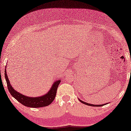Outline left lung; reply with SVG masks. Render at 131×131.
I'll return each instance as SVG.
<instances>
[{
  "label": "left lung",
  "instance_id": "1",
  "mask_svg": "<svg viewBox=\"0 0 131 131\" xmlns=\"http://www.w3.org/2000/svg\"><path fill=\"white\" fill-rule=\"evenodd\" d=\"M79 101L81 102L82 103H83V104H85V105H88V106H96V107H99V106H104V105H105L106 104H102V105H93V104H88V103H87V102H84V101H82L81 100H80V99H79ZM107 104H108V103H107Z\"/></svg>",
  "mask_w": 131,
  "mask_h": 131
}]
</instances>
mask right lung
<instances>
[{
  "instance_id": "1",
  "label": "right lung",
  "mask_w": 131,
  "mask_h": 131,
  "mask_svg": "<svg viewBox=\"0 0 131 131\" xmlns=\"http://www.w3.org/2000/svg\"><path fill=\"white\" fill-rule=\"evenodd\" d=\"M6 68L7 67H5V68ZM6 70V69H5V78L7 82L8 91L14 98L23 105L29 107L35 108L44 107L49 105L54 100L56 95L58 86L60 84L61 80H57L54 82L50 90L47 93L44 94V95L37 97H29L25 96L14 90L12 85L10 84Z\"/></svg>"
}]
</instances>
